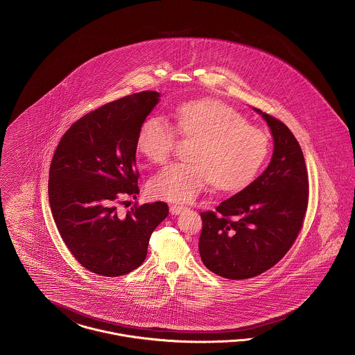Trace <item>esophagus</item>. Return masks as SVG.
Segmentation results:
<instances>
[{"label": "esophagus", "instance_id": "34e87169", "mask_svg": "<svg viewBox=\"0 0 355 355\" xmlns=\"http://www.w3.org/2000/svg\"><path fill=\"white\" fill-rule=\"evenodd\" d=\"M184 205H169V212L172 214V215H178V214H180L182 211H184Z\"/></svg>", "mask_w": 355, "mask_h": 355}]
</instances>
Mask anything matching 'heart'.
Wrapping results in <instances>:
<instances>
[{"mask_svg":"<svg viewBox=\"0 0 355 355\" xmlns=\"http://www.w3.org/2000/svg\"><path fill=\"white\" fill-rule=\"evenodd\" d=\"M176 127L160 116L147 117L137 132V150L152 163L172 156L179 133L199 137L191 163H172L150 182L155 198L188 202L214 186L235 192L250 184L261 168L270 147L267 133L247 124L242 114L219 100L203 98L175 110Z\"/></svg>","mask_w":355,"mask_h":355,"instance_id":"1","label":"heart"}]
</instances>
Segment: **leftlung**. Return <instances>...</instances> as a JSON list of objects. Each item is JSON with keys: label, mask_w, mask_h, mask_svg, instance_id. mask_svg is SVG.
<instances>
[{"label": "left lung", "mask_w": 355, "mask_h": 355, "mask_svg": "<svg viewBox=\"0 0 355 355\" xmlns=\"http://www.w3.org/2000/svg\"><path fill=\"white\" fill-rule=\"evenodd\" d=\"M274 137L268 167L241 192L200 214L199 252L205 267L227 279L254 278L287 254L309 205V173L293 132L261 112Z\"/></svg>", "instance_id": "1"}]
</instances>
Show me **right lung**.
<instances>
[{"label": "right lung", "instance_id": "obj_1", "mask_svg": "<svg viewBox=\"0 0 355 355\" xmlns=\"http://www.w3.org/2000/svg\"><path fill=\"white\" fill-rule=\"evenodd\" d=\"M159 101L144 91L108 103L78 119L57 146L49 169V205L57 230L83 267L121 277L141 266L150 234L168 215L164 202L116 205L139 193L136 139ZM123 203V202H121Z\"/></svg>", "mask_w": 355, "mask_h": 355}]
</instances>
